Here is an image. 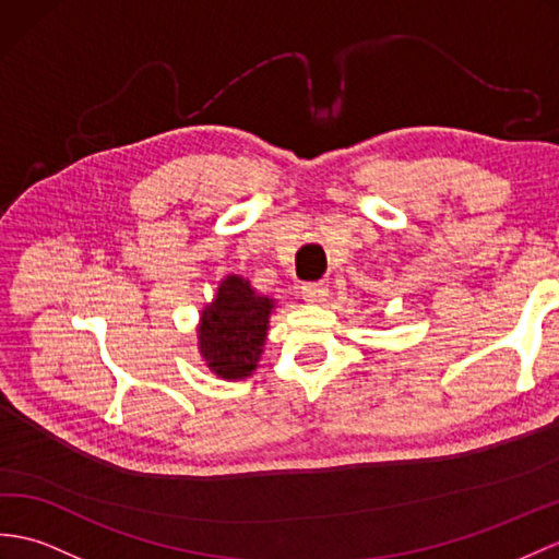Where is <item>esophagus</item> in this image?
<instances>
[{
    "label": "esophagus",
    "mask_w": 559,
    "mask_h": 559,
    "mask_svg": "<svg viewBox=\"0 0 559 559\" xmlns=\"http://www.w3.org/2000/svg\"><path fill=\"white\" fill-rule=\"evenodd\" d=\"M326 284L324 282H306L304 287H301V294H304V298L308 304H318V301H322V298L326 296Z\"/></svg>",
    "instance_id": "esophagus-1"
}]
</instances>
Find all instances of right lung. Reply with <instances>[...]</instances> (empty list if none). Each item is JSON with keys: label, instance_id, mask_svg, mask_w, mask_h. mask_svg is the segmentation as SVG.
Wrapping results in <instances>:
<instances>
[{"label": "right lung", "instance_id": "obj_1", "mask_svg": "<svg viewBox=\"0 0 559 559\" xmlns=\"http://www.w3.org/2000/svg\"><path fill=\"white\" fill-rule=\"evenodd\" d=\"M275 298L258 294L249 280L227 275L213 304L201 310L199 353L209 370L223 379L249 377L265 346Z\"/></svg>", "mask_w": 559, "mask_h": 559}]
</instances>
